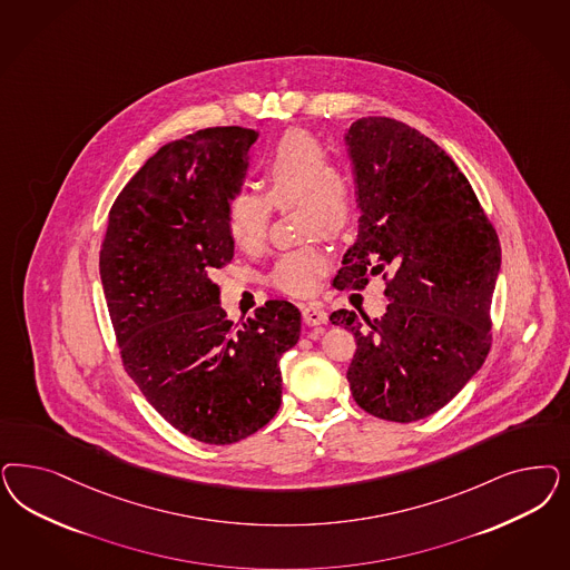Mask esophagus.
Here are the masks:
<instances>
[{"mask_svg":"<svg viewBox=\"0 0 570 570\" xmlns=\"http://www.w3.org/2000/svg\"><path fill=\"white\" fill-rule=\"evenodd\" d=\"M302 318L306 325H325L327 323V313L318 304H306L302 308Z\"/></svg>","mask_w":570,"mask_h":570,"instance_id":"34e87169","label":"esophagus"}]
</instances>
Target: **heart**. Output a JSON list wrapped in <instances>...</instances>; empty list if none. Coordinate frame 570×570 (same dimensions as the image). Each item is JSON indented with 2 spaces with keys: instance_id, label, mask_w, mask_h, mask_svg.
I'll list each match as a JSON object with an SVG mask.
<instances>
[{
  "instance_id": "obj_1",
  "label": "heart",
  "mask_w": 570,
  "mask_h": 570,
  "mask_svg": "<svg viewBox=\"0 0 570 570\" xmlns=\"http://www.w3.org/2000/svg\"><path fill=\"white\" fill-rule=\"evenodd\" d=\"M264 195L237 190L226 202V226L243 252H257L268 237L273 207L297 205L304 235L340 237L358 212L356 180L342 161L306 129H287L262 159ZM331 257L321 245L281 254L268 283L283 294L306 295L327 273Z\"/></svg>"
}]
</instances>
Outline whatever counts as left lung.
<instances>
[{"label":"left lung","mask_w":570,"mask_h":570,"mask_svg":"<svg viewBox=\"0 0 570 570\" xmlns=\"http://www.w3.org/2000/svg\"><path fill=\"white\" fill-rule=\"evenodd\" d=\"M346 142L361 233L333 287L365 289L382 275L390 304L382 318L335 311L330 321L356 340L346 373L356 404L380 420L417 422L449 403L491 350L499 237L460 167L422 131L363 117Z\"/></svg>","instance_id":"obj_1"}]
</instances>
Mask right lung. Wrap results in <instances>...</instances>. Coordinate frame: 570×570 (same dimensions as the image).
Segmentation results:
<instances>
[{"mask_svg": "<svg viewBox=\"0 0 570 570\" xmlns=\"http://www.w3.org/2000/svg\"><path fill=\"white\" fill-rule=\"evenodd\" d=\"M254 129H199L159 148L109 212L100 278L129 377L178 432L233 444L281 406L283 352L299 311L268 299L239 327L209 278L235 256L226 202L239 190Z\"/></svg>", "mask_w": 570, "mask_h": 570, "instance_id": "1", "label": "right lung"}]
</instances>
